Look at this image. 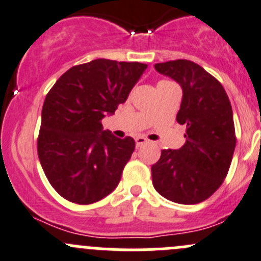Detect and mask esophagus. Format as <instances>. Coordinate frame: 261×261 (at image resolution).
<instances>
[{
	"instance_id": "esophagus-1",
	"label": "esophagus",
	"mask_w": 261,
	"mask_h": 261,
	"mask_svg": "<svg viewBox=\"0 0 261 261\" xmlns=\"http://www.w3.org/2000/svg\"><path fill=\"white\" fill-rule=\"evenodd\" d=\"M135 143H136V146H141V145H144V144L145 143H148V139L146 138H144V136H138V138L135 139Z\"/></svg>"
}]
</instances>
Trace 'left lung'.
<instances>
[{"label": "left lung", "mask_w": 261, "mask_h": 261, "mask_svg": "<svg viewBox=\"0 0 261 261\" xmlns=\"http://www.w3.org/2000/svg\"><path fill=\"white\" fill-rule=\"evenodd\" d=\"M156 71L182 88L177 122L186 126V143L164 149L151 166L154 189L178 204H198L223 184L236 146L231 102L221 83L187 60L155 63Z\"/></svg>", "instance_id": "8db88e82"}]
</instances>
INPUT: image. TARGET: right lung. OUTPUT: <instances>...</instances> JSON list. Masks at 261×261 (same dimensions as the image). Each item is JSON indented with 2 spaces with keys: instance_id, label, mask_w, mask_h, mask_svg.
I'll return each instance as SVG.
<instances>
[{
  "instance_id": "add662e5",
  "label": "right lung",
  "mask_w": 261,
  "mask_h": 261,
  "mask_svg": "<svg viewBox=\"0 0 261 261\" xmlns=\"http://www.w3.org/2000/svg\"><path fill=\"white\" fill-rule=\"evenodd\" d=\"M148 65L98 58L67 70L44 99L38 156L66 200L93 204L117 187L135 140L118 139L100 121L125 103Z\"/></svg>"
}]
</instances>
